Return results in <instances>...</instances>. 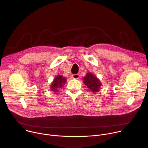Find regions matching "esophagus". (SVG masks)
Instances as JSON below:
<instances>
[{
	"instance_id": "esophagus-1",
	"label": "esophagus",
	"mask_w": 148,
	"mask_h": 148,
	"mask_svg": "<svg viewBox=\"0 0 148 148\" xmlns=\"http://www.w3.org/2000/svg\"><path fill=\"white\" fill-rule=\"evenodd\" d=\"M72 78H74V79H78L79 78V75L78 74H73L72 75Z\"/></svg>"
}]
</instances>
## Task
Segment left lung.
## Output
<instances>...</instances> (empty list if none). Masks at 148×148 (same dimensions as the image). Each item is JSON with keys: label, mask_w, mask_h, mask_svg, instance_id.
<instances>
[{"label": "left lung", "mask_w": 148, "mask_h": 148, "mask_svg": "<svg viewBox=\"0 0 148 148\" xmlns=\"http://www.w3.org/2000/svg\"><path fill=\"white\" fill-rule=\"evenodd\" d=\"M83 82L92 92H96L99 91L101 82L99 79L91 73H87L86 75L83 78Z\"/></svg>", "instance_id": "left-lung-1"}]
</instances>
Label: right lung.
<instances>
[{
  "label": "right lung",
  "mask_w": 148,
  "mask_h": 148,
  "mask_svg": "<svg viewBox=\"0 0 148 148\" xmlns=\"http://www.w3.org/2000/svg\"><path fill=\"white\" fill-rule=\"evenodd\" d=\"M67 79L65 77H63L62 75H58L56 77L53 81L51 85V90L54 92L58 91V90L62 87H63L65 84Z\"/></svg>",
  "instance_id": "right-lung-1"
}]
</instances>
